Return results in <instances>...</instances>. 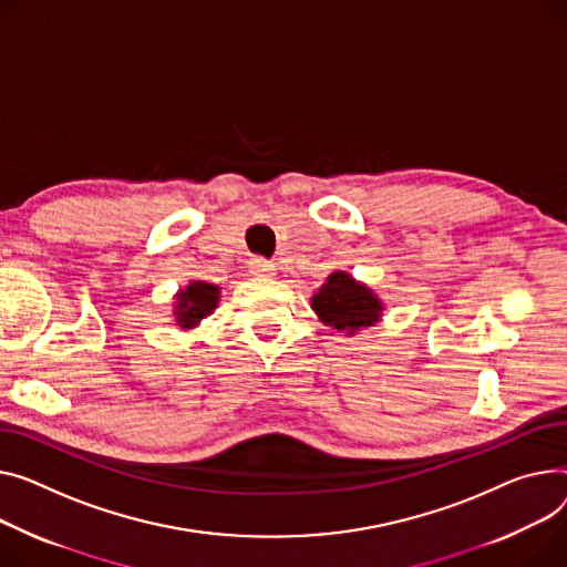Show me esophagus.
<instances>
[{
    "instance_id": "esophagus-1",
    "label": "esophagus",
    "mask_w": 567,
    "mask_h": 567,
    "mask_svg": "<svg viewBox=\"0 0 567 567\" xmlns=\"http://www.w3.org/2000/svg\"><path fill=\"white\" fill-rule=\"evenodd\" d=\"M250 274L257 276V278H271L276 274V267L264 257H252L250 259Z\"/></svg>"
}]
</instances>
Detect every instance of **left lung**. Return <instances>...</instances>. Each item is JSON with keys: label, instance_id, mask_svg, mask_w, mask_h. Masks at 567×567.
Instances as JSON below:
<instances>
[{"label": "left lung", "instance_id": "1", "mask_svg": "<svg viewBox=\"0 0 567 567\" xmlns=\"http://www.w3.org/2000/svg\"><path fill=\"white\" fill-rule=\"evenodd\" d=\"M312 310L321 323L339 332L355 334L362 328L379 323L385 308L383 300L367 285L358 282L344 271H334L312 296Z\"/></svg>", "mask_w": 567, "mask_h": 567}]
</instances>
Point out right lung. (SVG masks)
<instances>
[{
  "instance_id": "1",
  "label": "right lung",
  "mask_w": 567,
  "mask_h": 567,
  "mask_svg": "<svg viewBox=\"0 0 567 567\" xmlns=\"http://www.w3.org/2000/svg\"><path fill=\"white\" fill-rule=\"evenodd\" d=\"M220 298V289L216 285L194 280L192 285H186L175 293V326L182 330H192L196 328L205 317H209Z\"/></svg>"
}]
</instances>
